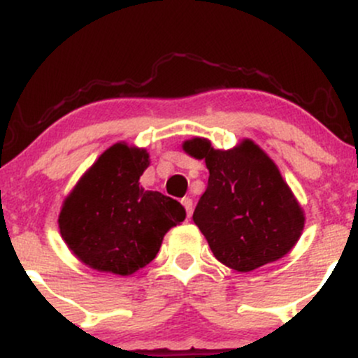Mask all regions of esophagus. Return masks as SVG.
I'll list each match as a JSON object with an SVG mask.
<instances>
[{
    "mask_svg": "<svg viewBox=\"0 0 358 358\" xmlns=\"http://www.w3.org/2000/svg\"><path fill=\"white\" fill-rule=\"evenodd\" d=\"M182 205H183L185 212H187V217H188V219H190L192 212H193V202H192V199H188V196H185V199H182Z\"/></svg>",
    "mask_w": 358,
    "mask_h": 358,
    "instance_id": "34e87169",
    "label": "esophagus"
}]
</instances>
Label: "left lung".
<instances>
[{
  "label": "left lung",
  "mask_w": 358,
  "mask_h": 358,
  "mask_svg": "<svg viewBox=\"0 0 358 358\" xmlns=\"http://www.w3.org/2000/svg\"><path fill=\"white\" fill-rule=\"evenodd\" d=\"M182 148L207 165V190L192 219L217 261L237 273H250L296 245L305 210L261 146L244 138L231 150H217L210 139L195 136Z\"/></svg>",
  "instance_id": "8db88e82"
}]
</instances>
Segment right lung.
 I'll return each mask as SVG.
<instances>
[{"instance_id": "1", "label": "right lung", "mask_w": 358, "mask_h": 358, "mask_svg": "<svg viewBox=\"0 0 358 358\" xmlns=\"http://www.w3.org/2000/svg\"><path fill=\"white\" fill-rule=\"evenodd\" d=\"M148 166L145 148L114 143L65 196L60 236L82 264L131 276L153 261L165 234L185 220L182 203L139 185Z\"/></svg>"}]
</instances>
